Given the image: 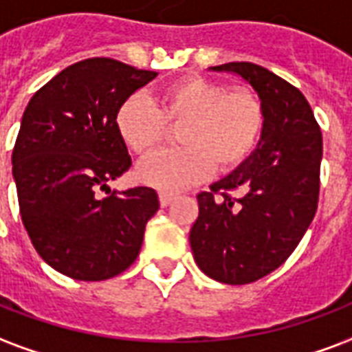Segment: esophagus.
<instances>
[{
    "label": "esophagus",
    "mask_w": 352,
    "mask_h": 352,
    "mask_svg": "<svg viewBox=\"0 0 352 352\" xmlns=\"http://www.w3.org/2000/svg\"><path fill=\"white\" fill-rule=\"evenodd\" d=\"M158 199H160V205H162V207H168L169 203L173 201V194H169V192H160V194H158Z\"/></svg>",
    "instance_id": "obj_1"
}]
</instances>
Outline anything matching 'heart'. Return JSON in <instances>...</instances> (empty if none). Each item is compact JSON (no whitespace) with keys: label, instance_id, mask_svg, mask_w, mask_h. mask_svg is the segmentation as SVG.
I'll return each mask as SVG.
<instances>
[{"label":"heart","instance_id":"heart-1","mask_svg":"<svg viewBox=\"0 0 352 352\" xmlns=\"http://www.w3.org/2000/svg\"><path fill=\"white\" fill-rule=\"evenodd\" d=\"M168 126H179L183 147L151 156L138 166L136 177L175 192L207 179L214 166L220 171L241 166L261 140L265 110L254 91L228 89L201 76L179 78L155 98L130 95L117 108V134L136 156L153 155Z\"/></svg>","mask_w":352,"mask_h":352}]
</instances>
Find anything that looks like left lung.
Masks as SVG:
<instances>
[{
    "mask_svg": "<svg viewBox=\"0 0 352 352\" xmlns=\"http://www.w3.org/2000/svg\"><path fill=\"white\" fill-rule=\"evenodd\" d=\"M210 70L233 72L252 85L265 129L239 168L197 194L190 246L209 278L244 285L285 263L314 220L322 136L306 96L274 72L246 61Z\"/></svg>",
    "mask_w": 352,
    "mask_h": 352,
    "instance_id": "obj_1",
    "label": "left lung"
}]
</instances>
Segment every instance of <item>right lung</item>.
Returning a JSON list of instances; mask_svg holds the SVG:
<instances>
[{"label":"right lung","instance_id":"obj_1","mask_svg":"<svg viewBox=\"0 0 352 352\" xmlns=\"http://www.w3.org/2000/svg\"><path fill=\"white\" fill-rule=\"evenodd\" d=\"M156 74L110 57L83 59L43 85L23 111L12 151L20 216L38 256L72 280L100 282L129 269L160 207L147 186L110 190L132 166L117 108Z\"/></svg>","mask_w":352,"mask_h":352}]
</instances>
